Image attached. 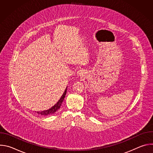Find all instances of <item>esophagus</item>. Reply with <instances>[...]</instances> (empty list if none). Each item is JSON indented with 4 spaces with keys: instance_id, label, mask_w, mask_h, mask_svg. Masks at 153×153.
I'll return each instance as SVG.
<instances>
[{
    "instance_id": "34e87169",
    "label": "esophagus",
    "mask_w": 153,
    "mask_h": 153,
    "mask_svg": "<svg viewBox=\"0 0 153 153\" xmlns=\"http://www.w3.org/2000/svg\"><path fill=\"white\" fill-rule=\"evenodd\" d=\"M82 74H83V73L82 72L81 70H80V71H79L77 72V75H79V76H82Z\"/></svg>"
}]
</instances>
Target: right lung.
Wrapping results in <instances>:
<instances>
[{
	"instance_id": "1",
	"label": "right lung",
	"mask_w": 153,
	"mask_h": 153,
	"mask_svg": "<svg viewBox=\"0 0 153 153\" xmlns=\"http://www.w3.org/2000/svg\"><path fill=\"white\" fill-rule=\"evenodd\" d=\"M66 93H67V88L66 90H65L63 94H62V97H60V99L59 100V101L57 102L56 104H55L53 107H51V108H50L49 110H45V111H39V112H37V114H40V115H42V116H48V115H50V114H54L56 111H57L60 108L63 100H64V98L65 97V95H66Z\"/></svg>"
}]
</instances>
